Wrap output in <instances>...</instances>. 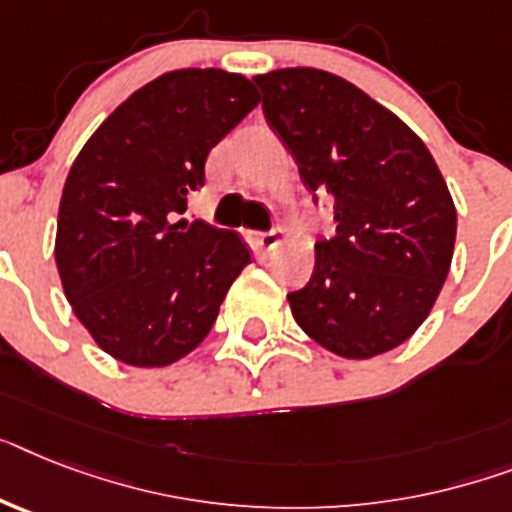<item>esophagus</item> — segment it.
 <instances>
[{
  "mask_svg": "<svg viewBox=\"0 0 512 512\" xmlns=\"http://www.w3.org/2000/svg\"><path fill=\"white\" fill-rule=\"evenodd\" d=\"M282 240H285V232L282 230H269L256 235V243H259V248H264V251H274V248L280 246Z\"/></svg>",
  "mask_w": 512,
  "mask_h": 512,
  "instance_id": "34e87169",
  "label": "esophagus"
}]
</instances>
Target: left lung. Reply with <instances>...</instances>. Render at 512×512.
I'll return each mask as SVG.
<instances>
[{
  "label": "left lung",
  "mask_w": 512,
  "mask_h": 512,
  "mask_svg": "<svg viewBox=\"0 0 512 512\" xmlns=\"http://www.w3.org/2000/svg\"><path fill=\"white\" fill-rule=\"evenodd\" d=\"M264 117L301 180L335 198L337 235L287 295L298 327L335 356L398 348L429 316L450 272L458 214L424 141L340 75L285 67L256 75Z\"/></svg>",
  "instance_id": "8db88e82"
}]
</instances>
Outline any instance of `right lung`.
<instances>
[{"label": "right lung", "instance_id": "obj_1", "mask_svg": "<svg viewBox=\"0 0 512 512\" xmlns=\"http://www.w3.org/2000/svg\"><path fill=\"white\" fill-rule=\"evenodd\" d=\"M259 94L217 67L172 70L122 101L75 156L59 201V280L104 353L138 369L185 358L209 335L251 251L238 232L175 222L209 151Z\"/></svg>", "mask_w": 512, "mask_h": 512}]
</instances>
